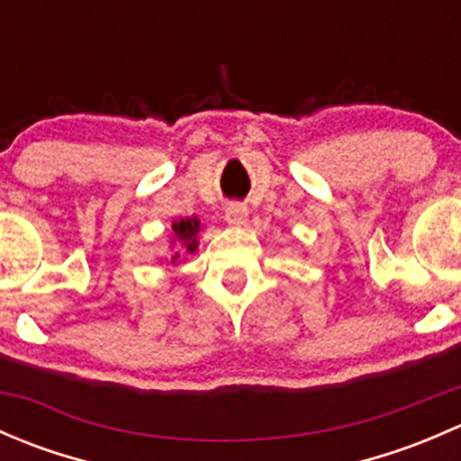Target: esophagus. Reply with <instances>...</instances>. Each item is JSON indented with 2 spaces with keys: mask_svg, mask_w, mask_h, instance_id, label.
Here are the masks:
<instances>
[{
  "mask_svg": "<svg viewBox=\"0 0 461 461\" xmlns=\"http://www.w3.org/2000/svg\"><path fill=\"white\" fill-rule=\"evenodd\" d=\"M225 221L234 227H243L248 222V207L240 203L227 204L225 209Z\"/></svg>",
  "mask_w": 461,
  "mask_h": 461,
  "instance_id": "esophagus-1",
  "label": "esophagus"
}]
</instances>
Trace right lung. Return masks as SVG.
<instances>
[{
  "label": "right lung",
  "mask_w": 461,
  "mask_h": 461,
  "mask_svg": "<svg viewBox=\"0 0 461 461\" xmlns=\"http://www.w3.org/2000/svg\"><path fill=\"white\" fill-rule=\"evenodd\" d=\"M198 227H201V222L196 221V218H187V221H178L174 222V234L176 239L180 240L183 245H187L189 252H194L196 249V234H198ZM178 258V254H176L174 260Z\"/></svg>",
  "instance_id": "obj_1"
}]
</instances>
